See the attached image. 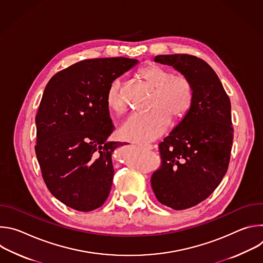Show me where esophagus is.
I'll use <instances>...</instances> for the list:
<instances>
[{"instance_id": "obj_1", "label": "esophagus", "mask_w": 263, "mask_h": 263, "mask_svg": "<svg viewBox=\"0 0 263 263\" xmlns=\"http://www.w3.org/2000/svg\"><path fill=\"white\" fill-rule=\"evenodd\" d=\"M138 146H140L141 148H144V149H152L153 148V145L148 144V143H140V144H138Z\"/></svg>"}]
</instances>
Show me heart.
Instances as JSON below:
<instances>
[{"instance_id": "heart-1", "label": "heart", "mask_w": 263, "mask_h": 263, "mask_svg": "<svg viewBox=\"0 0 263 263\" xmlns=\"http://www.w3.org/2000/svg\"><path fill=\"white\" fill-rule=\"evenodd\" d=\"M139 77L155 92L149 102V112L131 117L121 128V136L132 142H147L161 136L171 119L179 122L192 108L194 90L191 81L183 74H174L170 69L157 64H148L138 70ZM109 110L123 115L127 104L122 92V82L112 81L106 93Z\"/></svg>"}]
</instances>
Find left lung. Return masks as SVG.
Masks as SVG:
<instances>
[{
	"label": "left lung",
	"instance_id": "8db88e82",
	"mask_svg": "<svg viewBox=\"0 0 263 263\" xmlns=\"http://www.w3.org/2000/svg\"><path fill=\"white\" fill-rule=\"evenodd\" d=\"M154 60L180 71L194 90L189 114L159 143L161 165L151 178L157 200L183 210L206 200L227 173L233 142L231 103L203 59L174 54Z\"/></svg>",
	"mask_w": 263,
	"mask_h": 263
}]
</instances>
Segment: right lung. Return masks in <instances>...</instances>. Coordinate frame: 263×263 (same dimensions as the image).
I'll return each mask as SVG.
<instances>
[{"label": "right lung", "mask_w": 263, "mask_h": 263, "mask_svg": "<svg viewBox=\"0 0 263 263\" xmlns=\"http://www.w3.org/2000/svg\"><path fill=\"white\" fill-rule=\"evenodd\" d=\"M137 63L125 57L82 60L54 74L45 88L35 153L51 194L74 210H95L109 196L112 152L124 143L107 140L115 126L106 93Z\"/></svg>", "instance_id": "1"}]
</instances>
